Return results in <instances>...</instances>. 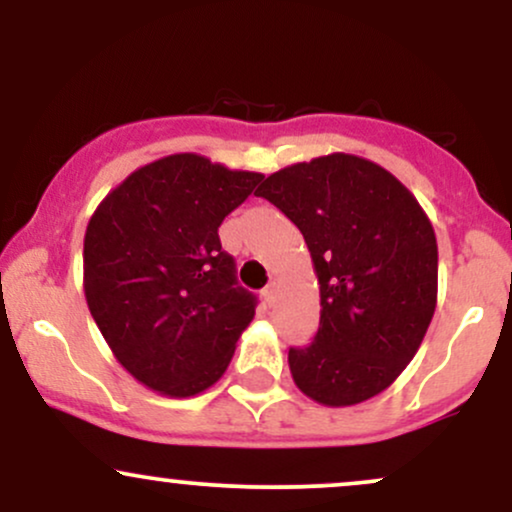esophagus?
<instances>
[{
  "label": "esophagus",
  "instance_id": "34e87169",
  "mask_svg": "<svg viewBox=\"0 0 512 512\" xmlns=\"http://www.w3.org/2000/svg\"><path fill=\"white\" fill-rule=\"evenodd\" d=\"M276 291H279V286H276V281H272V284H269L267 289L262 291L264 301H267V303H274V301H276Z\"/></svg>",
  "mask_w": 512,
  "mask_h": 512
}]
</instances>
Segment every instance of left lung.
I'll return each instance as SVG.
<instances>
[{
  "mask_svg": "<svg viewBox=\"0 0 512 512\" xmlns=\"http://www.w3.org/2000/svg\"><path fill=\"white\" fill-rule=\"evenodd\" d=\"M255 195L296 223L320 286L315 342L289 351L293 383L325 407L380 395L436 313L431 219L390 170L339 151L276 170Z\"/></svg>",
  "mask_w": 512,
  "mask_h": 512,
  "instance_id": "8db88e82",
  "label": "left lung"
}]
</instances>
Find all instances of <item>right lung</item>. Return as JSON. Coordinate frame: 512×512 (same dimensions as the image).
Instances as JSON below:
<instances>
[{
	"label": "right lung",
	"instance_id": "add662e5",
	"mask_svg": "<svg viewBox=\"0 0 512 512\" xmlns=\"http://www.w3.org/2000/svg\"><path fill=\"white\" fill-rule=\"evenodd\" d=\"M262 178L170 154L129 173L88 219V310L120 366L158 395L209 390L255 317L219 226Z\"/></svg>",
	"mask_w": 512,
	"mask_h": 512
}]
</instances>
